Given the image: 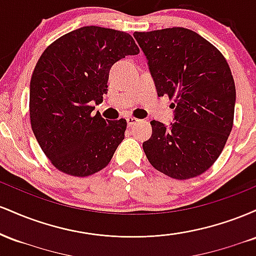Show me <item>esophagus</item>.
Here are the masks:
<instances>
[{"label":"esophagus","mask_w":256,"mask_h":256,"mask_svg":"<svg viewBox=\"0 0 256 256\" xmlns=\"http://www.w3.org/2000/svg\"><path fill=\"white\" fill-rule=\"evenodd\" d=\"M140 122V120H138L137 118H134V116H128V118H126V122H128V128H131V126H134V125L136 124V122Z\"/></svg>","instance_id":"esophagus-1"}]
</instances>
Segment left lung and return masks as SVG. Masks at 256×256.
I'll return each mask as SVG.
<instances>
[{
	"mask_svg": "<svg viewBox=\"0 0 256 256\" xmlns=\"http://www.w3.org/2000/svg\"><path fill=\"white\" fill-rule=\"evenodd\" d=\"M134 37L158 95L174 98V122H150L143 150L168 177H198L216 162L232 130L236 88L230 67L216 46L188 28L134 32Z\"/></svg>",
	"mask_w": 256,
	"mask_h": 256,
	"instance_id": "8db88e82",
	"label": "left lung"
}]
</instances>
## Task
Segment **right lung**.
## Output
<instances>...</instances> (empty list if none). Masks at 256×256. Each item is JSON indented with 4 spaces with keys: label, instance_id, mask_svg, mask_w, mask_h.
Wrapping results in <instances>:
<instances>
[{
    "label": "right lung",
    "instance_id": "right-lung-1",
    "mask_svg": "<svg viewBox=\"0 0 256 256\" xmlns=\"http://www.w3.org/2000/svg\"><path fill=\"white\" fill-rule=\"evenodd\" d=\"M140 52L130 34L98 26L68 32L44 50L32 73V131L58 171L86 177L110 164L126 120L92 114L104 101L114 64Z\"/></svg>",
    "mask_w": 256,
    "mask_h": 256
}]
</instances>
